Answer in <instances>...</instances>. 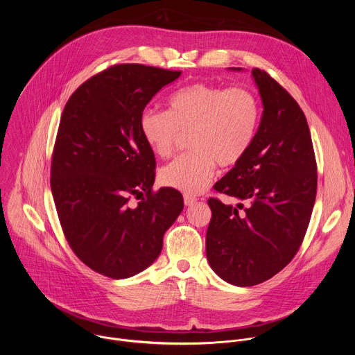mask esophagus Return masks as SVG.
Wrapping results in <instances>:
<instances>
[{
    "label": "esophagus",
    "instance_id": "1",
    "mask_svg": "<svg viewBox=\"0 0 355 355\" xmlns=\"http://www.w3.org/2000/svg\"><path fill=\"white\" fill-rule=\"evenodd\" d=\"M196 200H198V199H196L193 195H189V193L184 195V204H185L187 207H192Z\"/></svg>",
    "mask_w": 355,
    "mask_h": 355
}]
</instances>
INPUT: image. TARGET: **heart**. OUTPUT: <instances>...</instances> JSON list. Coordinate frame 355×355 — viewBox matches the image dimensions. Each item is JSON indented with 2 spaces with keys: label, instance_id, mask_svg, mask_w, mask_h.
Segmentation results:
<instances>
[{
  "label": "heart",
  "instance_id": "heart-1",
  "mask_svg": "<svg viewBox=\"0 0 355 355\" xmlns=\"http://www.w3.org/2000/svg\"><path fill=\"white\" fill-rule=\"evenodd\" d=\"M260 104L247 88L193 83L175 91L168 111L146 108L139 121L141 136L159 157H168L182 133L191 151L160 170L166 187L198 193L211 182L216 164L236 166L254 140Z\"/></svg>",
  "mask_w": 355,
  "mask_h": 355
}]
</instances>
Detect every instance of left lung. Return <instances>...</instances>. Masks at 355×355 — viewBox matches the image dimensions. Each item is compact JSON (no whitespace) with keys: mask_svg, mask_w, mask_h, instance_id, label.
Listing matches in <instances>:
<instances>
[{"mask_svg":"<svg viewBox=\"0 0 355 355\" xmlns=\"http://www.w3.org/2000/svg\"><path fill=\"white\" fill-rule=\"evenodd\" d=\"M251 74L264 107L261 122L247 155L214 187L240 204L208 199L207 257L223 281L237 286L261 284L289 264L305 237L318 189L305 114L268 73L252 69Z\"/></svg>","mask_w":355,"mask_h":355,"instance_id":"obj_1","label":"left lung"}]
</instances>
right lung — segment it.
I'll list each match as a JSON object with an SVG mask.
<instances>
[{
	"label": "right lung",
	"instance_id": "add662e5",
	"mask_svg": "<svg viewBox=\"0 0 355 355\" xmlns=\"http://www.w3.org/2000/svg\"><path fill=\"white\" fill-rule=\"evenodd\" d=\"M180 76L115 64L83 83L60 119L50 171L59 220L74 254L112 279L153 264L184 208L177 189L153 191L156 159L139 126L150 99Z\"/></svg>",
	"mask_w": 355,
	"mask_h": 355
}]
</instances>
